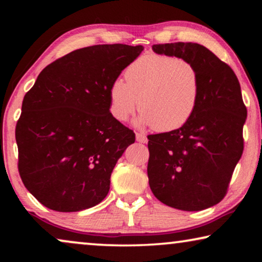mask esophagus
Segmentation results:
<instances>
[{"label":"esophagus","mask_w":262,"mask_h":262,"mask_svg":"<svg viewBox=\"0 0 262 262\" xmlns=\"http://www.w3.org/2000/svg\"><path fill=\"white\" fill-rule=\"evenodd\" d=\"M136 141L140 142V143H147L148 139L147 136L144 134H142V133H136Z\"/></svg>","instance_id":"34e87169"}]
</instances>
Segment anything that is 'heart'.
<instances>
[{
    "instance_id": "1",
    "label": "heart",
    "mask_w": 262,
    "mask_h": 262,
    "mask_svg": "<svg viewBox=\"0 0 262 262\" xmlns=\"http://www.w3.org/2000/svg\"><path fill=\"white\" fill-rule=\"evenodd\" d=\"M125 79H114L108 89L110 111L118 121H126L140 105L136 125L174 130L190 120L200 103V74L181 57L143 55L128 66Z\"/></svg>"
}]
</instances>
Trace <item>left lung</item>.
<instances>
[{"label": "left lung", "mask_w": 262, "mask_h": 262, "mask_svg": "<svg viewBox=\"0 0 262 262\" xmlns=\"http://www.w3.org/2000/svg\"><path fill=\"white\" fill-rule=\"evenodd\" d=\"M152 51L192 62L200 74L201 98L186 125L148 136L150 188L168 207L207 209L225 196L244 150L247 110L241 84L225 62L199 43H159Z\"/></svg>", "instance_id": "1"}]
</instances>
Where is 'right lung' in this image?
<instances>
[{"instance_id": "1", "label": "right lung", "mask_w": 262, "mask_h": 262, "mask_svg": "<svg viewBox=\"0 0 262 262\" xmlns=\"http://www.w3.org/2000/svg\"><path fill=\"white\" fill-rule=\"evenodd\" d=\"M143 50L79 48L43 68L26 92L16 125L18 171L41 205L70 212L106 198L115 164L135 142L111 114L108 89Z\"/></svg>"}]
</instances>
